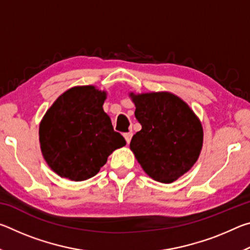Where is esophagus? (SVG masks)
<instances>
[{
    "label": "esophagus",
    "mask_w": 250,
    "mask_h": 250,
    "mask_svg": "<svg viewBox=\"0 0 250 250\" xmlns=\"http://www.w3.org/2000/svg\"><path fill=\"white\" fill-rule=\"evenodd\" d=\"M124 137H125V141H126V143H130V141H131V138H132V133L131 132H128V133H125L124 134Z\"/></svg>",
    "instance_id": "34e87169"
}]
</instances>
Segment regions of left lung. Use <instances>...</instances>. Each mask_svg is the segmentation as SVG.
<instances>
[{
  "instance_id": "left-lung-1",
  "label": "left lung",
  "mask_w": 250,
  "mask_h": 250,
  "mask_svg": "<svg viewBox=\"0 0 250 250\" xmlns=\"http://www.w3.org/2000/svg\"><path fill=\"white\" fill-rule=\"evenodd\" d=\"M142 129L130 149L147 175L172 183L191 170L203 146V126L189 105L168 91L130 92Z\"/></svg>"
}]
</instances>
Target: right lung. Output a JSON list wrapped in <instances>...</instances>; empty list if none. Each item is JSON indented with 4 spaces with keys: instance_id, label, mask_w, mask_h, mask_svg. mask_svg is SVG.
Wrapping results in <instances>:
<instances>
[{
    "instance_id": "add662e5",
    "label": "right lung",
    "mask_w": 250,
    "mask_h": 250,
    "mask_svg": "<svg viewBox=\"0 0 250 250\" xmlns=\"http://www.w3.org/2000/svg\"><path fill=\"white\" fill-rule=\"evenodd\" d=\"M107 92L95 86L66 90L40 124V145L46 163L61 177L80 182L100 171L113 151L125 146L103 105Z\"/></svg>"
}]
</instances>
